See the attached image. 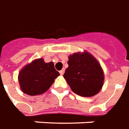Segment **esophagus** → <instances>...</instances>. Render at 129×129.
I'll return each mask as SVG.
<instances>
[{"label": "esophagus", "instance_id": "1", "mask_svg": "<svg viewBox=\"0 0 129 129\" xmlns=\"http://www.w3.org/2000/svg\"><path fill=\"white\" fill-rule=\"evenodd\" d=\"M64 72H65V69H62L61 71H59V73H60V75H63V74L64 73Z\"/></svg>", "mask_w": 129, "mask_h": 129}]
</instances>
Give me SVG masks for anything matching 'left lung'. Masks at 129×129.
Returning <instances> with one entry per match:
<instances>
[{"label": "left lung", "instance_id": "8db88e82", "mask_svg": "<svg viewBox=\"0 0 129 129\" xmlns=\"http://www.w3.org/2000/svg\"><path fill=\"white\" fill-rule=\"evenodd\" d=\"M69 67L63 77L71 90L83 97H91L101 90L104 73L100 63L88 51L74 53L69 56Z\"/></svg>", "mask_w": 129, "mask_h": 129}]
</instances>
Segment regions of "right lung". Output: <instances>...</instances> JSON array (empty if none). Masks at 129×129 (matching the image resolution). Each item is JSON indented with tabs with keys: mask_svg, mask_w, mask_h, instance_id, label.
Listing matches in <instances>:
<instances>
[{
	"mask_svg": "<svg viewBox=\"0 0 129 129\" xmlns=\"http://www.w3.org/2000/svg\"><path fill=\"white\" fill-rule=\"evenodd\" d=\"M59 75L53 62L46 63L41 58L23 67L18 78L20 89L24 93L38 95L48 91Z\"/></svg>",
	"mask_w": 129,
	"mask_h": 129,
	"instance_id": "obj_1",
	"label": "right lung"
}]
</instances>
